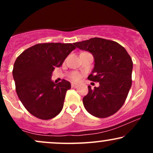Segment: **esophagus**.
<instances>
[{"label": "esophagus", "mask_w": 153, "mask_h": 153, "mask_svg": "<svg viewBox=\"0 0 153 153\" xmlns=\"http://www.w3.org/2000/svg\"><path fill=\"white\" fill-rule=\"evenodd\" d=\"M71 86L73 88H76L78 86V83H76V82H71Z\"/></svg>", "instance_id": "1"}]
</instances>
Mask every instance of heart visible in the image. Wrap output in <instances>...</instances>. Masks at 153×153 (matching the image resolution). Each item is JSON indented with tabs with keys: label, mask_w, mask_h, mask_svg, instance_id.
Instances as JSON below:
<instances>
[{
	"label": "heart",
	"mask_w": 153,
	"mask_h": 153,
	"mask_svg": "<svg viewBox=\"0 0 153 153\" xmlns=\"http://www.w3.org/2000/svg\"><path fill=\"white\" fill-rule=\"evenodd\" d=\"M69 77L73 80H78L80 78V75L79 74L78 72H73L70 74Z\"/></svg>",
	"instance_id": "heart-1"
}]
</instances>
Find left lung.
Listing matches in <instances>:
<instances>
[{"instance_id": "obj_1", "label": "left lung", "mask_w": 153, "mask_h": 153, "mask_svg": "<svg viewBox=\"0 0 153 153\" xmlns=\"http://www.w3.org/2000/svg\"><path fill=\"white\" fill-rule=\"evenodd\" d=\"M82 50L94 55L95 66L89 80L99 82L82 99L88 113L98 118L114 114L123 106L131 86L133 62L127 50L119 43L102 38L75 42Z\"/></svg>"}]
</instances>
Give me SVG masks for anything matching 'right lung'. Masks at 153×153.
<instances>
[{"label": "right lung", "mask_w": 153, "mask_h": 153, "mask_svg": "<svg viewBox=\"0 0 153 153\" xmlns=\"http://www.w3.org/2000/svg\"><path fill=\"white\" fill-rule=\"evenodd\" d=\"M75 48L71 43H40L26 49L16 59L13 76L16 94L36 118L48 120L62 111L71 83L62 79L55 84L51 77Z\"/></svg>", "instance_id": "1"}]
</instances>
